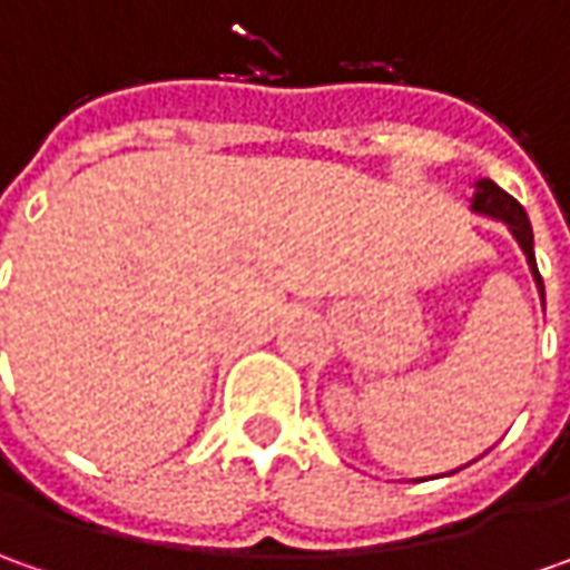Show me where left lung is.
Segmentation results:
<instances>
[{
	"mask_svg": "<svg viewBox=\"0 0 570 570\" xmlns=\"http://www.w3.org/2000/svg\"><path fill=\"white\" fill-rule=\"evenodd\" d=\"M470 212H475V215H485V218H494V222H504V225H508L511 237L517 240V247H520V250H523V256H527L530 275H533V282H537V292H539V297H542V304H546V288H542V275H539L537 253H533V228H530V218H527L523 206L517 203L511 193H504V189L498 187L494 180H489V177H479V180L472 184ZM460 470H463V466H460Z\"/></svg>",
	"mask_w": 570,
	"mask_h": 570,
	"instance_id": "8db88e82",
	"label": "left lung"
}]
</instances>
